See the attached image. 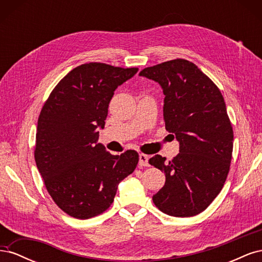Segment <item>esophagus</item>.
Listing matches in <instances>:
<instances>
[{
    "instance_id": "1",
    "label": "esophagus",
    "mask_w": 262,
    "mask_h": 262,
    "mask_svg": "<svg viewBox=\"0 0 262 262\" xmlns=\"http://www.w3.org/2000/svg\"><path fill=\"white\" fill-rule=\"evenodd\" d=\"M148 160L149 157L145 154H140L139 155V166L140 167H142V166H148Z\"/></svg>"
}]
</instances>
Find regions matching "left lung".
<instances>
[{
    "label": "left lung",
    "instance_id": "8db88e82",
    "mask_svg": "<svg viewBox=\"0 0 262 262\" xmlns=\"http://www.w3.org/2000/svg\"><path fill=\"white\" fill-rule=\"evenodd\" d=\"M141 76L161 85L165 128L175 134L179 154L148 161L165 172L153 202L165 214L189 217L203 212L224 186L233 153V128L223 96L192 62L176 59L145 68Z\"/></svg>",
    "mask_w": 262,
    "mask_h": 262
}]
</instances>
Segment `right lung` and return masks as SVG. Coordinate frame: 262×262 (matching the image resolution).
<instances>
[{
    "mask_svg": "<svg viewBox=\"0 0 262 262\" xmlns=\"http://www.w3.org/2000/svg\"><path fill=\"white\" fill-rule=\"evenodd\" d=\"M138 71L85 63L63 77L45 102L35 161L53 201L70 216L86 220L105 212L118 185L137 167L136 150L113 155L97 141L114 92Z\"/></svg>",
    "mask_w": 262,
    "mask_h": 262,
    "instance_id": "1",
    "label": "right lung"
}]
</instances>
